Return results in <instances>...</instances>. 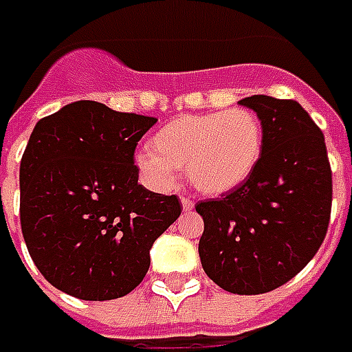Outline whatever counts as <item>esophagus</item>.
Here are the masks:
<instances>
[{
	"label": "esophagus",
	"mask_w": 352,
	"mask_h": 352,
	"mask_svg": "<svg viewBox=\"0 0 352 352\" xmlns=\"http://www.w3.org/2000/svg\"><path fill=\"white\" fill-rule=\"evenodd\" d=\"M182 208H184L186 212L193 210V208H195V203H193V201H189L188 197H182Z\"/></svg>",
	"instance_id": "1"
}]
</instances>
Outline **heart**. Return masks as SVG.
<instances>
[{
	"label": "heart",
	"mask_w": 352,
	"mask_h": 352,
	"mask_svg": "<svg viewBox=\"0 0 352 352\" xmlns=\"http://www.w3.org/2000/svg\"><path fill=\"white\" fill-rule=\"evenodd\" d=\"M263 155V124L256 111L233 108L174 117L136 155L149 184L168 189L178 168L204 195H226L250 180Z\"/></svg>",
	"instance_id": "1"
}]
</instances>
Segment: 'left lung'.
Masks as SVG:
<instances>
[{
  "label": "left lung",
  "mask_w": 352,
  "mask_h": 352,
  "mask_svg": "<svg viewBox=\"0 0 352 352\" xmlns=\"http://www.w3.org/2000/svg\"><path fill=\"white\" fill-rule=\"evenodd\" d=\"M263 124V155L252 178L197 203L204 273L239 296L283 286L320 248L331 210V170L322 131L296 100L254 94L239 102Z\"/></svg>",
  "instance_id": "obj_1"
}]
</instances>
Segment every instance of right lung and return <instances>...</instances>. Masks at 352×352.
<instances>
[{
    "label": "right lung",
    "mask_w": 352,
    "mask_h": 352,
    "mask_svg": "<svg viewBox=\"0 0 352 352\" xmlns=\"http://www.w3.org/2000/svg\"><path fill=\"white\" fill-rule=\"evenodd\" d=\"M155 117L79 100L43 117L21 161V226L39 273L87 301L123 298L180 216L176 195L138 184L134 149Z\"/></svg>",
    "instance_id": "right-lung-1"
}]
</instances>
